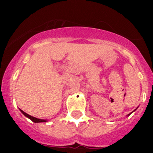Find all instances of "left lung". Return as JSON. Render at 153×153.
<instances>
[{
    "mask_svg": "<svg viewBox=\"0 0 153 153\" xmlns=\"http://www.w3.org/2000/svg\"><path fill=\"white\" fill-rule=\"evenodd\" d=\"M136 109H135V110H136ZM135 110H134V111H135ZM129 115H130V114H128V116H129Z\"/></svg>",
    "mask_w": 153,
    "mask_h": 153,
    "instance_id": "8db88e82",
    "label": "left lung"
}]
</instances>
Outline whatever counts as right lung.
Returning <instances> with one entry per match:
<instances>
[{
    "label": "right lung",
    "instance_id": "right-lung-1",
    "mask_svg": "<svg viewBox=\"0 0 153 153\" xmlns=\"http://www.w3.org/2000/svg\"><path fill=\"white\" fill-rule=\"evenodd\" d=\"M20 112H21V113H22V114H24L25 117H26L29 118L30 120H32V121H33V122H35V123H39V122H46V121H48L47 120H44V119H39V118H36V117H35L31 116V115H29V114H26L25 112L23 111L22 109H20Z\"/></svg>",
    "mask_w": 153,
    "mask_h": 153
}]
</instances>
